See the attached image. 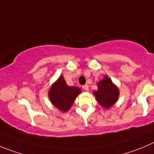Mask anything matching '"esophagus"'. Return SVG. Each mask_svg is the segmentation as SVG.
Masks as SVG:
<instances>
[{"mask_svg":"<svg viewBox=\"0 0 154 154\" xmlns=\"http://www.w3.org/2000/svg\"><path fill=\"white\" fill-rule=\"evenodd\" d=\"M83 89H84L85 91H88V90H89V86H88L87 84L83 85Z\"/></svg>","mask_w":154,"mask_h":154,"instance_id":"obj_1","label":"esophagus"}]
</instances>
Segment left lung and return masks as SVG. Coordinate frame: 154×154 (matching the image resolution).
Masks as SVG:
<instances>
[{
  "mask_svg": "<svg viewBox=\"0 0 154 154\" xmlns=\"http://www.w3.org/2000/svg\"><path fill=\"white\" fill-rule=\"evenodd\" d=\"M97 86L98 90L94 92L97 101L104 108H110L118 99L120 95L118 88L107 76L98 82Z\"/></svg>",
  "mask_w": 154,
  "mask_h": 154,
  "instance_id": "left-lung-1",
  "label": "left lung"
}]
</instances>
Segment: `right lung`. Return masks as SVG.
I'll use <instances>...</instances> for the list:
<instances>
[{"label": "right lung", "mask_w": 154, "mask_h": 154, "mask_svg": "<svg viewBox=\"0 0 154 154\" xmlns=\"http://www.w3.org/2000/svg\"><path fill=\"white\" fill-rule=\"evenodd\" d=\"M81 89L76 86H69L62 76L52 85L49 91V98L52 104L59 110L66 112L71 108Z\"/></svg>", "instance_id": "add662e5"}]
</instances>
